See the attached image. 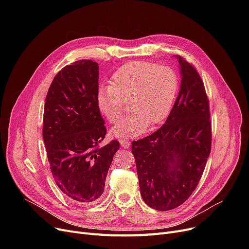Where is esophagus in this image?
I'll use <instances>...</instances> for the list:
<instances>
[{"label":"esophagus","mask_w":249,"mask_h":249,"mask_svg":"<svg viewBox=\"0 0 249 249\" xmlns=\"http://www.w3.org/2000/svg\"><path fill=\"white\" fill-rule=\"evenodd\" d=\"M120 144H121V146H122L123 148H129V147H130V142H128V141L125 140V139H121V140H120Z\"/></svg>","instance_id":"obj_1"}]
</instances>
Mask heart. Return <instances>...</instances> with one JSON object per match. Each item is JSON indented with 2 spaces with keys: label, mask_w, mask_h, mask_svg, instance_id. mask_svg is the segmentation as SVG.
Returning <instances> with one entry per match:
<instances>
[{
  "label": "heart",
  "mask_w": 249,
  "mask_h": 249,
  "mask_svg": "<svg viewBox=\"0 0 249 249\" xmlns=\"http://www.w3.org/2000/svg\"><path fill=\"white\" fill-rule=\"evenodd\" d=\"M179 87L178 75L171 68L146 61H131L118 70L111 86L100 87L97 105L110 123H116L126 110L130 113L111 133L120 138H133L164 121L173 108Z\"/></svg>",
  "instance_id": "b5f03b06"
}]
</instances>
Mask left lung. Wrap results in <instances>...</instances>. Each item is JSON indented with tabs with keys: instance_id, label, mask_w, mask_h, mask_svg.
<instances>
[{
	"instance_id": "8db88e82",
	"label": "left lung",
	"mask_w": 249,
	"mask_h": 249,
	"mask_svg": "<svg viewBox=\"0 0 249 249\" xmlns=\"http://www.w3.org/2000/svg\"><path fill=\"white\" fill-rule=\"evenodd\" d=\"M180 88L164 124L132 142L142 199L150 208L168 211L185 203L198 186L211 152L209 100L198 71L176 55Z\"/></svg>"
}]
</instances>
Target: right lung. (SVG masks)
I'll return each instance as SVG.
<instances>
[{
  "mask_svg": "<svg viewBox=\"0 0 249 249\" xmlns=\"http://www.w3.org/2000/svg\"><path fill=\"white\" fill-rule=\"evenodd\" d=\"M99 65L82 59L63 68L45 99L43 141L50 171L60 191L71 200H98L119 142L100 147L106 126L97 105Z\"/></svg>",
  "mask_w": 249,
  "mask_h": 249,
  "instance_id": "right-lung-1",
  "label": "right lung"
}]
</instances>
